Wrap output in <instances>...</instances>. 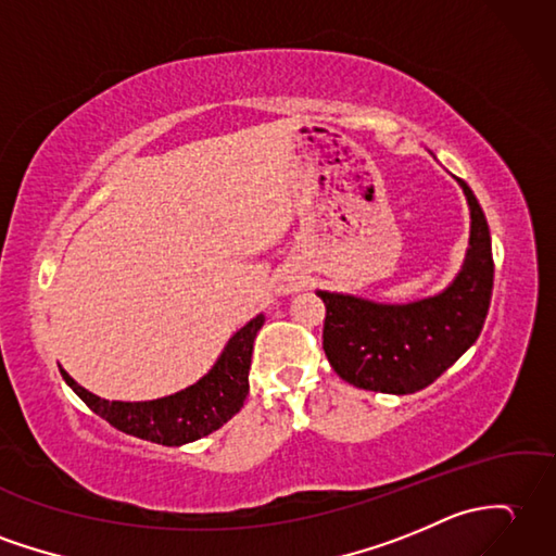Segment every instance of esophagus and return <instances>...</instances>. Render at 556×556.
Instances as JSON below:
<instances>
[{"label":"esophagus","mask_w":556,"mask_h":556,"mask_svg":"<svg viewBox=\"0 0 556 556\" xmlns=\"http://www.w3.org/2000/svg\"><path fill=\"white\" fill-rule=\"evenodd\" d=\"M299 287H301V279L299 277H283L279 281V293H293Z\"/></svg>","instance_id":"1"}]
</instances>
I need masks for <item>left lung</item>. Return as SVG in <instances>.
Wrapping results in <instances>:
<instances>
[{
  "label": "left lung",
  "instance_id": "8db88e82",
  "mask_svg": "<svg viewBox=\"0 0 556 556\" xmlns=\"http://www.w3.org/2000/svg\"><path fill=\"white\" fill-rule=\"evenodd\" d=\"M469 249L447 287L409 303H377L317 291L327 305L325 353L333 371L365 391L407 395L426 389L479 339L493 295V249L485 215L464 179Z\"/></svg>",
  "mask_w": 556,
  "mask_h": 556
}]
</instances>
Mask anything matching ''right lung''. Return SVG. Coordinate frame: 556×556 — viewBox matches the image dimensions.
<instances>
[{
    "label": "right lung",
    "instance_id": "right-lung-1",
    "mask_svg": "<svg viewBox=\"0 0 556 556\" xmlns=\"http://www.w3.org/2000/svg\"><path fill=\"white\" fill-rule=\"evenodd\" d=\"M263 321L265 315H257L249 325H243L227 341L208 374H203L197 383L156 400L123 403V400L99 397L83 389L66 369H59L75 395L118 431L141 438V441L179 447L217 431L243 407V400L249 395L253 341Z\"/></svg>",
    "mask_w": 556,
    "mask_h": 556
}]
</instances>
